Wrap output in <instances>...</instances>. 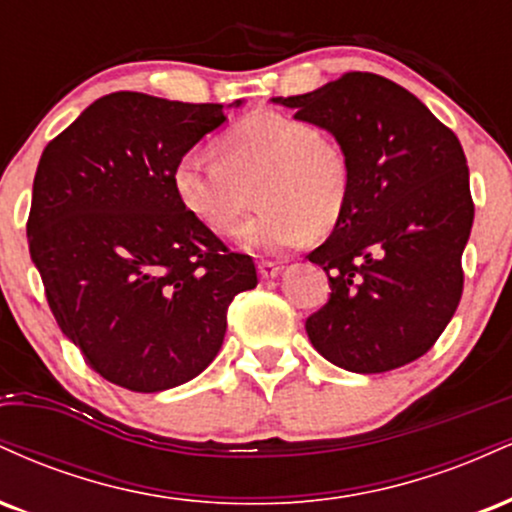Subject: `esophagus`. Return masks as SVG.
Here are the masks:
<instances>
[{
  "label": "esophagus",
  "instance_id": "obj_1",
  "mask_svg": "<svg viewBox=\"0 0 512 512\" xmlns=\"http://www.w3.org/2000/svg\"><path fill=\"white\" fill-rule=\"evenodd\" d=\"M279 272H281V267L276 262H269V260L260 262V276H262V279H274V276Z\"/></svg>",
  "mask_w": 512,
  "mask_h": 512
}]
</instances>
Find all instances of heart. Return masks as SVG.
<instances>
[{"label":"heart","instance_id":"obj_1","mask_svg":"<svg viewBox=\"0 0 512 512\" xmlns=\"http://www.w3.org/2000/svg\"><path fill=\"white\" fill-rule=\"evenodd\" d=\"M216 151L219 158L185 154L173 170L180 204L216 236H236L255 190L264 209L245 228L248 248H296L342 221L351 161L332 129L260 108L221 134Z\"/></svg>","mask_w":512,"mask_h":512}]
</instances>
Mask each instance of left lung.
Segmentation results:
<instances>
[{
	"label": "left lung",
	"mask_w": 512,
	"mask_h": 512,
	"mask_svg": "<svg viewBox=\"0 0 512 512\" xmlns=\"http://www.w3.org/2000/svg\"><path fill=\"white\" fill-rule=\"evenodd\" d=\"M276 103L332 129L351 161L342 221L308 255L332 293L305 332L351 373L407 366L438 342L462 298L474 202L460 139L414 93L370 72Z\"/></svg>",
	"instance_id": "1"
}]
</instances>
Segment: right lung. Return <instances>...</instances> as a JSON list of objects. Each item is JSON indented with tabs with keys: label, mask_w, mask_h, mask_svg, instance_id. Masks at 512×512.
Segmentation results:
<instances>
[{
	"label": "right lung",
	"mask_w": 512,
	"mask_h": 512,
	"mask_svg": "<svg viewBox=\"0 0 512 512\" xmlns=\"http://www.w3.org/2000/svg\"><path fill=\"white\" fill-rule=\"evenodd\" d=\"M223 122L219 103L117 91L40 156L31 260L60 330L125 390L197 378L219 354L228 305L257 286L252 257L228 250L173 187L175 163Z\"/></svg>",
	"instance_id": "add662e5"
}]
</instances>
